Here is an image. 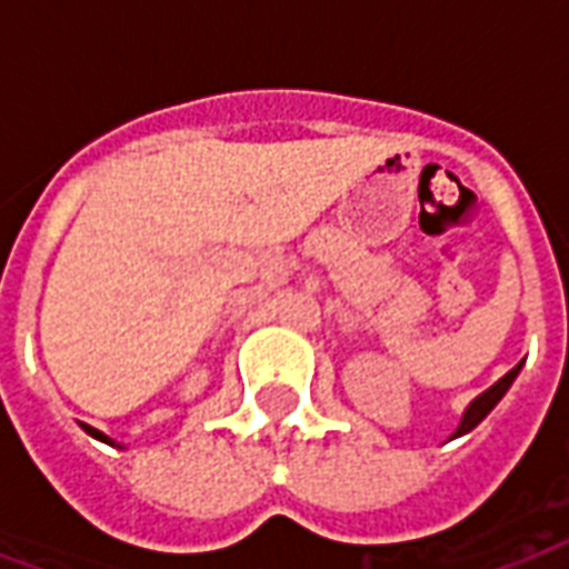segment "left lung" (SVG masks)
I'll use <instances>...</instances> for the list:
<instances>
[{
    "label": "left lung",
    "instance_id": "1",
    "mask_svg": "<svg viewBox=\"0 0 569 569\" xmlns=\"http://www.w3.org/2000/svg\"><path fill=\"white\" fill-rule=\"evenodd\" d=\"M520 366H513L511 372L505 375L502 380H496L493 387L487 389V392H481V396H478L476 401H472V405L467 407V413H463V419H460L458 431L451 433V437H460V433L472 431V428H476V425L481 422V419H485V416L490 413V410H493L496 405H499V401H502V396H505V392H508V387H511V383H513V378L520 375Z\"/></svg>",
    "mask_w": 569,
    "mask_h": 569
}]
</instances>
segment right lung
Wrapping results in <instances>:
<instances>
[{"mask_svg": "<svg viewBox=\"0 0 569 569\" xmlns=\"http://www.w3.org/2000/svg\"><path fill=\"white\" fill-rule=\"evenodd\" d=\"M82 428H84V431H88V433H91V437H97V440H102V442H109V446H114V442H111L109 437H106V433H100V431H97V428H91V425H82Z\"/></svg>", "mask_w": 569, "mask_h": 569, "instance_id": "add662e5", "label": "right lung"}]
</instances>
